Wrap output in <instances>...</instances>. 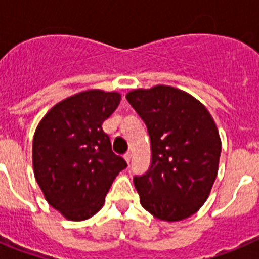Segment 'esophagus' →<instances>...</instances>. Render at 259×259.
<instances>
[{
    "instance_id": "obj_1",
    "label": "esophagus",
    "mask_w": 259,
    "mask_h": 259,
    "mask_svg": "<svg viewBox=\"0 0 259 259\" xmlns=\"http://www.w3.org/2000/svg\"><path fill=\"white\" fill-rule=\"evenodd\" d=\"M124 159H125V162L130 164V162H131V154H130V153H127V154L124 155Z\"/></svg>"
}]
</instances>
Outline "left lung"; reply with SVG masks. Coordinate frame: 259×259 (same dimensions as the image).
Wrapping results in <instances>:
<instances>
[{"label": "left lung", "instance_id": "1", "mask_svg": "<svg viewBox=\"0 0 259 259\" xmlns=\"http://www.w3.org/2000/svg\"><path fill=\"white\" fill-rule=\"evenodd\" d=\"M127 101L144 120L152 163L134 184L146 211L161 221L188 218L207 200L218 172L222 143L207 109L180 89H135Z\"/></svg>", "mask_w": 259, "mask_h": 259}]
</instances>
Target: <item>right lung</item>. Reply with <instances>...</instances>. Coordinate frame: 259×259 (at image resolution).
<instances>
[{"label": "right lung", "mask_w": 259, "mask_h": 259, "mask_svg": "<svg viewBox=\"0 0 259 259\" xmlns=\"http://www.w3.org/2000/svg\"><path fill=\"white\" fill-rule=\"evenodd\" d=\"M119 102L116 92L77 93L52 107L36 128V182L50 206L71 221L88 219L101 209L115 176L127 167L102 130Z\"/></svg>", "instance_id": "1"}]
</instances>
